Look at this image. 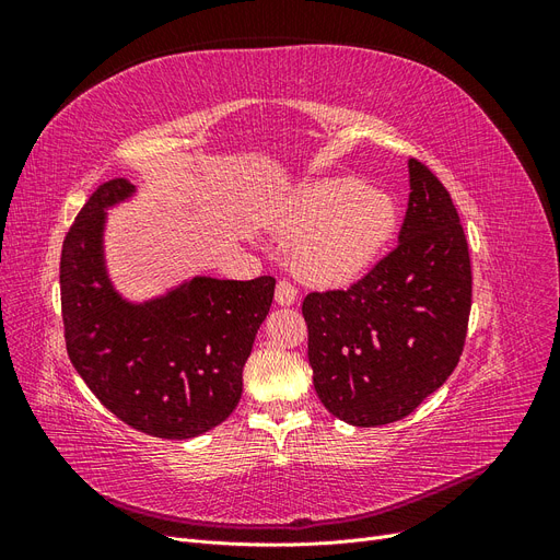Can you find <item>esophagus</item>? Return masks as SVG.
Wrapping results in <instances>:
<instances>
[{"instance_id":"34e87169","label":"esophagus","mask_w":560,"mask_h":560,"mask_svg":"<svg viewBox=\"0 0 560 560\" xmlns=\"http://www.w3.org/2000/svg\"><path fill=\"white\" fill-rule=\"evenodd\" d=\"M276 301L280 303V306H292V303L296 301V287L290 280H280L276 284Z\"/></svg>"}]
</instances>
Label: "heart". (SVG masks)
Segmentation results:
<instances>
[{"mask_svg":"<svg viewBox=\"0 0 560 560\" xmlns=\"http://www.w3.org/2000/svg\"><path fill=\"white\" fill-rule=\"evenodd\" d=\"M397 226L399 208L389 194L350 177L322 179L296 206L294 229L303 235L294 264L315 282H348L381 257Z\"/></svg>","mask_w":560,"mask_h":560,"instance_id":"obj_1","label":"heart"}]
</instances>
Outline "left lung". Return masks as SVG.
Listing matches in <instances>:
<instances>
[{
  "label": "left lung",
  "instance_id": "8db88e82",
  "mask_svg": "<svg viewBox=\"0 0 560 560\" xmlns=\"http://www.w3.org/2000/svg\"><path fill=\"white\" fill-rule=\"evenodd\" d=\"M399 245L348 290L303 299L313 385L354 428L409 416L460 362L471 264L460 217L425 163L409 161Z\"/></svg>",
  "mask_w": 560,
  "mask_h": 560
}]
</instances>
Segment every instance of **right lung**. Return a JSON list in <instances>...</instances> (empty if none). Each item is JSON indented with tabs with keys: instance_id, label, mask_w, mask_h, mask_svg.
<instances>
[{
	"instance_id": "right-lung-1",
	"label": "right lung",
	"mask_w": 560,
	"mask_h": 560,
	"mask_svg": "<svg viewBox=\"0 0 560 560\" xmlns=\"http://www.w3.org/2000/svg\"><path fill=\"white\" fill-rule=\"evenodd\" d=\"M100 184L62 243L60 306L67 354L100 404L126 425L191 439L224 422L243 395V366L273 303L276 278H194L142 306L105 273V208L132 194Z\"/></svg>"
}]
</instances>
